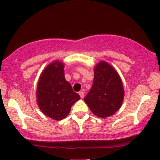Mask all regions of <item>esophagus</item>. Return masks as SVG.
<instances>
[{
    "mask_svg": "<svg viewBox=\"0 0 160 160\" xmlns=\"http://www.w3.org/2000/svg\"><path fill=\"white\" fill-rule=\"evenodd\" d=\"M79 95L80 96V97H81V99H82V98H84L85 94H84L83 91H80V92H79Z\"/></svg>",
    "mask_w": 160,
    "mask_h": 160,
    "instance_id": "1",
    "label": "esophagus"
}]
</instances>
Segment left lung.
<instances>
[{
  "instance_id": "left-lung-1",
  "label": "left lung",
  "mask_w": 160,
  "mask_h": 160,
  "mask_svg": "<svg viewBox=\"0 0 160 160\" xmlns=\"http://www.w3.org/2000/svg\"><path fill=\"white\" fill-rule=\"evenodd\" d=\"M93 86L84 101L91 111L99 118H108L122 105L124 90L115 68L105 61L95 66Z\"/></svg>"
}]
</instances>
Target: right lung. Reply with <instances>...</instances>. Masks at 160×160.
<instances>
[{
	"mask_svg": "<svg viewBox=\"0 0 160 160\" xmlns=\"http://www.w3.org/2000/svg\"><path fill=\"white\" fill-rule=\"evenodd\" d=\"M80 99L64 77V63L54 61L42 71L38 80L37 102L41 111L56 121L69 115L72 106Z\"/></svg>",
	"mask_w": 160,
	"mask_h": 160,
	"instance_id": "obj_1",
	"label": "right lung"
}]
</instances>
